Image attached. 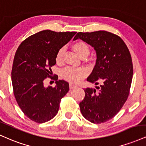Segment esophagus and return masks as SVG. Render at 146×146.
I'll list each match as a JSON object with an SVG mask.
<instances>
[{"label":"esophagus","mask_w":146,"mask_h":146,"mask_svg":"<svg viewBox=\"0 0 146 146\" xmlns=\"http://www.w3.org/2000/svg\"><path fill=\"white\" fill-rule=\"evenodd\" d=\"M77 86L74 85V84H69V88L70 90H73V89L76 88Z\"/></svg>","instance_id":"34e87169"}]
</instances>
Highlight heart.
<instances>
[{
  "label": "heart",
  "instance_id": "heart-1",
  "mask_svg": "<svg viewBox=\"0 0 146 146\" xmlns=\"http://www.w3.org/2000/svg\"><path fill=\"white\" fill-rule=\"evenodd\" d=\"M72 48L76 52L81 58H85L90 53L89 45L83 41H78L72 45ZM64 49L60 48L58 51L56 56V60L58 63L63 61ZM87 72L83 68L66 67L62 71V77L68 82L72 83H79L86 76Z\"/></svg>",
  "mask_w": 146,
  "mask_h": 146
}]
</instances>
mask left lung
Listing matches in <instances>:
<instances>
[{"label": "left lung", "instance_id": "1", "mask_svg": "<svg viewBox=\"0 0 146 146\" xmlns=\"http://www.w3.org/2000/svg\"><path fill=\"white\" fill-rule=\"evenodd\" d=\"M78 38L96 50V64L87 80L99 85L84 89L80 111L92 123H103L118 113L129 95L133 74L131 54L120 36L108 31L80 32L73 40Z\"/></svg>", "mask_w": 146, "mask_h": 146}]
</instances>
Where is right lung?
<instances>
[{
  "instance_id": "right-lung-1",
  "label": "right lung",
  "mask_w": 146,
  "mask_h": 146,
  "mask_svg": "<svg viewBox=\"0 0 146 146\" xmlns=\"http://www.w3.org/2000/svg\"><path fill=\"white\" fill-rule=\"evenodd\" d=\"M76 32L45 30L31 35L19 45L11 71L13 94L23 113L31 120L43 123L58 111L61 99L69 90L68 82L51 78L58 51ZM47 77L56 81L55 87H45Z\"/></svg>"
}]
</instances>
